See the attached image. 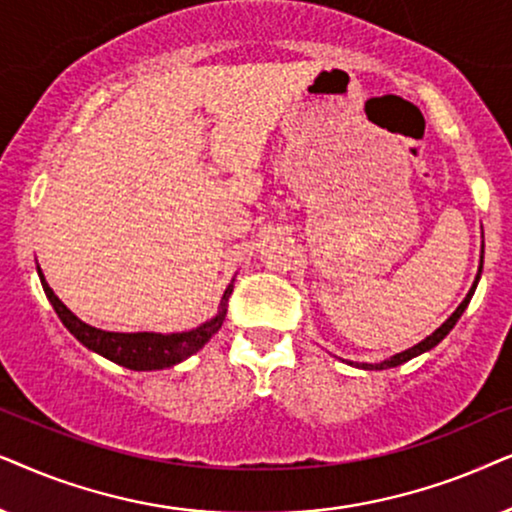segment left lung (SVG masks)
Returning a JSON list of instances; mask_svg holds the SVG:
<instances>
[{
    "label": "left lung",
    "instance_id": "obj_1",
    "mask_svg": "<svg viewBox=\"0 0 512 512\" xmlns=\"http://www.w3.org/2000/svg\"><path fill=\"white\" fill-rule=\"evenodd\" d=\"M480 274H482V260H480V269H478V276H475V283H473V288L468 290V295H466V299H463V302L456 306V311L452 313V316H449L445 323H442L438 330L433 332V335H428L424 342H419L417 346H412V349H407V351H403V353H395L393 358H388V360H384V363H377V365H367V363H363V365H358V363H351V365H358V367H363V370H388V367H398V365H403V363H407V360H412V358H417V356H421V353H426V351H431L433 346H438L442 339H445L447 335H449V330H452V327L456 325V320L461 318V313L466 311V306L470 304V297H473V292H475V288H478V281H480Z\"/></svg>",
    "mask_w": 512,
    "mask_h": 512
}]
</instances>
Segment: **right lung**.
Listing matches in <instances>:
<instances>
[{
	"label": "right lung",
	"mask_w": 512,
	"mask_h": 512,
	"mask_svg": "<svg viewBox=\"0 0 512 512\" xmlns=\"http://www.w3.org/2000/svg\"><path fill=\"white\" fill-rule=\"evenodd\" d=\"M37 274L39 281H42L46 297H49L51 306L58 313V318L63 320V325L86 346V349L100 353L102 358L112 360V363H117L121 367L138 372L173 367L177 363H182L185 358L194 356L199 349H203L208 339L222 327L224 316H227L229 295L231 290H234V285H229L222 295L220 311H217L210 320H206V323L194 327V330L189 332H173V335H161V332H107L98 330V327L88 325L84 320L74 316V313L56 297V292L49 288L39 264Z\"/></svg>",
	"instance_id": "1"
}]
</instances>
